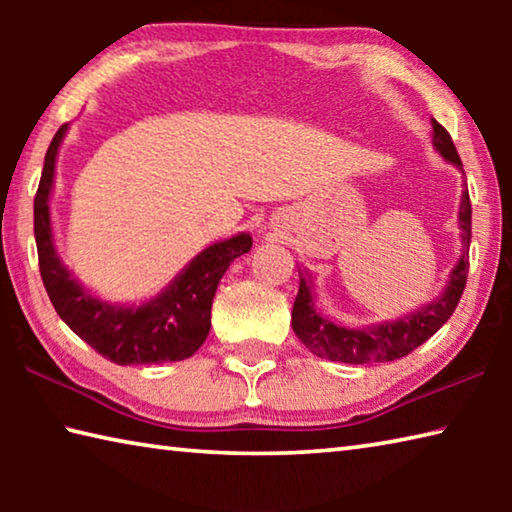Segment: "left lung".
<instances>
[{
	"label": "left lung",
	"mask_w": 512,
	"mask_h": 512,
	"mask_svg": "<svg viewBox=\"0 0 512 512\" xmlns=\"http://www.w3.org/2000/svg\"><path fill=\"white\" fill-rule=\"evenodd\" d=\"M433 126V149H436L443 158L454 164L456 169L463 171L461 158H458L456 146L452 137L431 119ZM458 225L463 230V253L458 257L456 266L449 273L447 287L436 300L427 302V305L411 311L404 318L397 320H384V323L368 325V327H343L334 320L325 318L316 309V293H314V280L307 271L300 273V287L296 302H293L291 311V325L298 339L307 345V348L316 354V357L343 361V363H381V361H395L402 359L406 354L420 348L424 341H429L433 334L443 327L449 316L454 314L458 300L463 296L465 282H467V250H470L472 239V205L470 194L463 192L461 205H458Z\"/></svg>",
	"instance_id": "left-lung-1"
}]
</instances>
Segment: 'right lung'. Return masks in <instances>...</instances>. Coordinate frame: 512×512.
I'll list each match as a JSON object with an SVG mask.
<instances>
[{"mask_svg": "<svg viewBox=\"0 0 512 512\" xmlns=\"http://www.w3.org/2000/svg\"><path fill=\"white\" fill-rule=\"evenodd\" d=\"M69 124L51 140L42 178L33 201L40 275L56 314L76 336L119 366L135 363L183 361L201 348L212 325V300L223 273L237 257L248 253L253 237L248 232L216 241L201 250L158 296L142 305H112L76 280L56 253L49 198L54 192L58 149Z\"/></svg>", "mask_w": 512, "mask_h": 512, "instance_id": "add662e5", "label": "right lung"}]
</instances>
